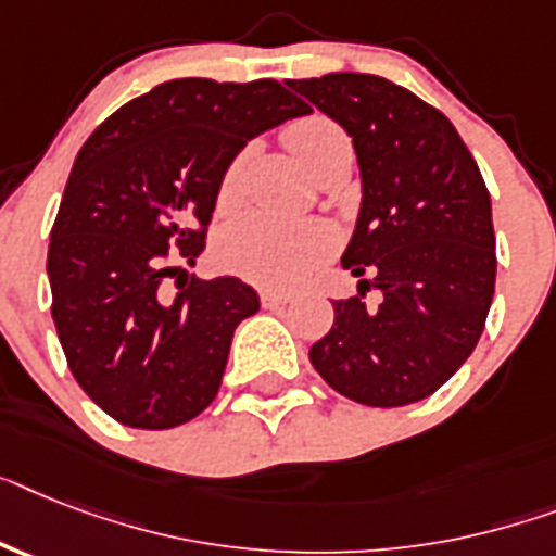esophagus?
I'll list each match as a JSON object with an SVG mask.
<instances>
[{
  "mask_svg": "<svg viewBox=\"0 0 556 556\" xmlns=\"http://www.w3.org/2000/svg\"><path fill=\"white\" fill-rule=\"evenodd\" d=\"M292 292H278V289H264V292H261V304L267 306V309H278V306H283V304H289V301H292Z\"/></svg>",
  "mask_w": 556,
  "mask_h": 556,
  "instance_id": "1",
  "label": "esophagus"
}]
</instances>
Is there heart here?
<instances>
[{"instance_id":"heart-1","label":"heart","mask_w":556,"mask_h":556,"mask_svg":"<svg viewBox=\"0 0 556 556\" xmlns=\"http://www.w3.org/2000/svg\"><path fill=\"white\" fill-rule=\"evenodd\" d=\"M338 132L329 118L306 116L287 127V147L298 162L309 164L324 139ZM241 159L224 173L222 192L229 195L238 185ZM338 232L318 218H283L275 213H247L229 224L218 238V261L229 273L273 289H292L304 283L332 255Z\"/></svg>"}]
</instances>
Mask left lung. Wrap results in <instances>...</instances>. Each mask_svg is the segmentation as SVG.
<instances>
[{
    "label": "left lung",
    "instance_id": "8db88e82",
    "mask_svg": "<svg viewBox=\"0 0 556 556\" xmlns=\"http://www.w3.org/2000/svg\"><path fill=\"white\" fill-rule=\"evenodd\" d=\"M350 132L361 210L343 250L359 295L332 301L334 324L309 350L334 392L406 406L438 392L475 352L492 306V199L469 147L440 110L371 73L287 81Z\"/></svg>",
    "mask_w": 556,
    "mask_h": 556
}]
</instances>
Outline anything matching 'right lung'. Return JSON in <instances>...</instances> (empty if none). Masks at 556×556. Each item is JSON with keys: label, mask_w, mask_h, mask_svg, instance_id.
Listing matches in <instances>:
<instances>
[{"label": "right lung", "mask_w": 556, "mask_h": 556, "mask_svg": "<svg viewBox=\"0 0 556 556\" xmlns=\"http://www.w3.org/2000/svg\"><path fill=\"white\" fill-rule=\"evenodd\" d=\"M306 113L273 79H173L118 108L79 150L50 232V312L73 378L118 424L173 429L218 394L258 292L232 275H187L169 292L167 278L204 250L247 141Z\"/></svg>", "instance_id": "right-lung-1"}]
</instances>
